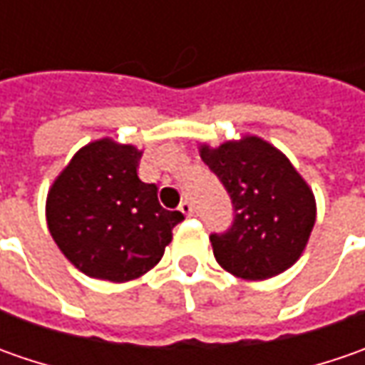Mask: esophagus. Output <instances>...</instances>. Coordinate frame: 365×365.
I'll list each match as a JSON object with an SVG mask.
<instances>
[{
    "label": "esophagus",
    "mask_w": 365,
    "mask_h": 365,
    "mask_svg": "<svg viewBox=\"0 0 365 365\" xmlns=\"http://www.w3.org/2000/svg\"><path fill=\"white\" fill-rule=\"evenodd\" d=\"M178 209H180L187 217H192V213H195V209H192V203H190V201H182Z\"/></svg>",
    "instance_id": "1"
}]
</instances>
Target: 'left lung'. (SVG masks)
<instances>
[{"label":"left lung","instance_id":"obj_1","mask_svg":"<svg viewBox=\"0 0 365 365\" xmlns=\"http://www.w3.org/2000/svg\"><path fill=\"white\" fill-rule=\"evenodd\" d=\"M201 158L233 203V223L211 233L219 266L244 280H266L301 258L317 217L315 195L287 156L258 135L217 148Z\"/></svg>","mask_w":365,"mask_h":365}]
</instances>
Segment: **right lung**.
Returning a JSON list of instances; mask_svg holds the SVG:
<instances>
[{
	"label": "right lung",
	"mask_w": 365,
	"mask_h": 365,
	"mask_svg": "<svg viewBox=\"0 0 365 365\" xmlns=\"http://www.w3.org/2000/svg\"><path fill=\"white\" fill-rule=\"evenodd\" d=\"M142 152L101 138L83 146L46 197L52 240L83 274L128 282L154 268L185 215L158 203L138 176Z\"/></svg>",
	"instance_id": "add662e5"
}]
</instances>
